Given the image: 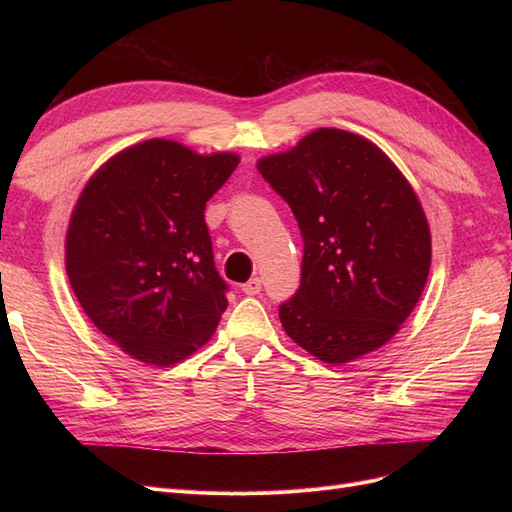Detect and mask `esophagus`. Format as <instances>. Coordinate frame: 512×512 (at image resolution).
<instances>
[{
  "label": "esophagus",
  "instance_id": "esophagus-1",
  "mask_svg": "<svg viewBox=\"0 0 512 512\" xmlns=\"http://www.w3.org/2000/svg\"><path fill=\"white\" fill-rule=\"evenodd\" d=\"M260 288H262V280H260V277H252L250 282H245V284L241 286V290H243L245 294H250V297H254V294H258Z\"/></svg>",
  "mask_w": 512,
  "mask_h": 512
}]
</instances>
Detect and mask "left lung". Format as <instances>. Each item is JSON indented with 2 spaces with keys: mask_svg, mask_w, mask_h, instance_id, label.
I'll return each mask as SVG.
<instances>
[{
  "mask_svg": "<svg viewBox=\"0 0 512 512\" xmlns=\"http://www.w3.org/2000/svg\"><path fill=\"white\" fill-rule=\"evenodd\" d=\"M303 235L301 286L280 305L294 344L342 365L382 348L421 299L431 232L421 200L365 136L318 128L256 162Z\"/></svg>",
  "mask_w": 512,
  "mask_h": 512,
  "instance_id": "8db88e82",
  "label": "left lung"
}]
</instances>
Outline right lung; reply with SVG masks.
I'll use <instances>...</instances> for the list:
<instances>
[{
	"label": "right lung",
	"mask_w": 512,
	"mask_h": 512,
	"mask_svg": "<svg viewBox=\"0 0 512 512\" xmlns=\"http://www.w3.org/2000/svg\"><path fill=\"white\" fill-rule=\"evenodd\" d=\"M239 160L149 138L85 183L66 232V273L87 318L132 359L170 367L218 329L228 301L205 205Z\"/></svg>",
	"instance_id": "add662e5"
}]
</instances>
